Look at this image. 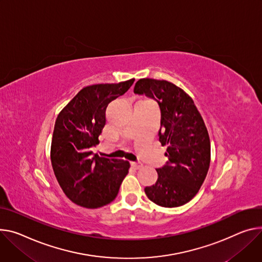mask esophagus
Wrapping results in <instances>:
<instances>
[{
  "label": "esophagus",
  "mask_w": 262,
  "mask_h": 262,
  "mask_svg": "<svg viewBox=\"0 0 262 262\" xmlns=\"http://www.w3.org/2000/svg\"><path fill=\"white\" fill-rule=\"evenodd\" d=\"M132 166L135 169H140L142 166H143V164H142L141 162H132Z\"/></svg>",
  "instance_id": "esophagus-1"
}]
</instances>
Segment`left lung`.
<instances>
[{
    "label": "left lung",
    "instance_id": "8db88e82",
    "mask_svg": "<svg viewBox=\"0 0 262 262\" xmlns=\"http://www.w3.org/2000/svg\"><path fill=\"white\" fill-rule=\"evenodd\" d=\"M134 93L159 103V141L167 146V164L157 169L156 184L145 187L144 191L161 207L183 206L196 195L210 166V138L203 117L192 98L167 80L139 79Z\"/></svg>",
    "mask_w": 262,
    "mask_h": 262
}]
</instances>
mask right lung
<instances>
[{
  "instance_id": "right-lung-1",
  "label": "right lung",
  "mask_w": 262,
  "mask_h": 262,
  "mask_svg": "<svg viewBox=\"0 0 262 262\" xmlns=\"http://www.w3.org/2000/svg\"><path fill=\"white\" fill-rule=\"evenodd\" d=\"M88 85L58 114L51 143V163L62 191L78 206L96 209L113 202L129 169V162L93 155L105 125L107 104L134 83Z\"/></svg>"
}]
</instances>
